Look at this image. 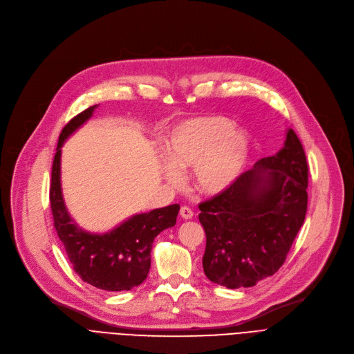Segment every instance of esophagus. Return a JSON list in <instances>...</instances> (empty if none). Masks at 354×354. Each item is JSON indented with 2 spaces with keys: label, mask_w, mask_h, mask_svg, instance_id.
I'll list each match as a JSON object with an SVG mask.
<instances>
[{
  "label": "esophagus",
  "mask_w": 354,
  "mask_h": 354,
  "mask_svg": "<svg viewBox=\"0 0 354 354\" xmlns=\"http://www.w3.org/2000/svg\"><path fill=\"white\" fill-rule=\"evenodd\" d=\"M179 214L183 219H192V216H194V211L189 207H182Z\"/></svg>",
  "instance_id": "1"
}]
</instances>
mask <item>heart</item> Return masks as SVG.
Instances as JSON below:
<instances>
[{"mask_svg": "<svg viewBox=\"0 0 354 354\" xmlns=\"http://www.w3.org/2000/svg\"><path fill=\"white\" fill-rule=\"evenodd\" d=\"M245 136L221 116L195 118L176 126L166 140L169 165L165 176L174 185L182 182V172L194 167L196 188L207 195L225 191L238 176L247 156Z\"/></svg>", "mask_w": 354, "mask_h": 354, "instance_id": "b5f03b06", "label": "heart"}]
</instances>
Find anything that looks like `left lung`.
Wrapping results in <instances>:
<instances>
[{"mask_svg": "<svg viewBox=\"0 0 354 354\" xmlns=\"http://www.w3.org/2000/svg\"><path fill=\"white\" fill-rule=\"evenodd\" d=\"M307 187L304 147L288 129L280 152L201 202L207 235L202 266L209 280L228 288L252 287L280 270L306 219Z\"/></svg>", "mask_w": 354, "mask_h": 354, "instance_id": "1", "label": "left lung"}]
</instances>
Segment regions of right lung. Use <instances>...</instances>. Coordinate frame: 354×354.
I'll return each instance as SVG.
<instances>
[{"label": "right lung", "instance_id": "add662e5", "mask_svg": "<svg viewBox=\"0 0 354 354\" xmlns=\"http://www.w3.org/2000/svg\"><path fill=\"white\" fill-rule=\"evenodd\" d=\"M96 106L74 116L62 130L57 152L53 159L50 205L54 228L63 243L70 263L82 280L104 291H124L142 284L151 268V251L155 236L176 224L179 205L153 209L124 221L120 227L103 235L82 231L64 207L60 188V147L80 127Z\"/></svg>", "mask_w": 354, "mask_h": 354}]
</instances>
